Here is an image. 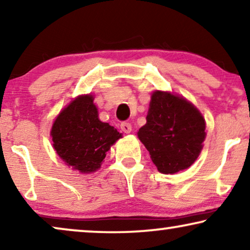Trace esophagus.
Masks as SVG:
<instances>
[{
	"label": "esophagus",
	"instance_id": "obj_1",
	"mask_svg": "<svg viewBox=\"0 0 250 250\" xmlns=\"http://www.w3.org/2000/svg\"><path fill=\"white\" fill-rule=\"evenodd\" d=\"M121 128L123 132L126 133V134H128V133L132 132V125L127 122H123L121 124Z\"/></svg>",
	"mask_w": 250,
	"mask_h": 250
}]
</instances>
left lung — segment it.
Segmentation results:
<instances>
[{
    "mask_svg": "<svg viewBox=\"0 0 250 250\" xmlns=\"http://www.w3.org/2000/svg\"><path fill=\"white\" fill-rule=\"evenodd\" d=\"M206 123L201 112L180 95L155 91L146 123L138 136L150 153L157 169L174 174L196 162L206 138Z\"/></svg>",
    "mask_w": 250,
    "mask_h": 250,
    "instance_id": "obj_1",
    "label": "left lung"
}]
</instances>
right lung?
Masks as SVG:
<instances>
[{"label": "right lung", "instance_id": "right-lung-1", "mask_svg": "<svg viewBox=\"0 0 250 250\" xmlns=\"http://www.w3.org/2000/svg\"><path fill=\"white\" fill-rule=\"evenodd\" d=\"M93 95H80L58 115L51 128L53 148L66 165L93 173L110 146L122 138L114 126L99 119Z\"/></svg>", "mask_w": 250, "mask_h": 250}]
</instances>
